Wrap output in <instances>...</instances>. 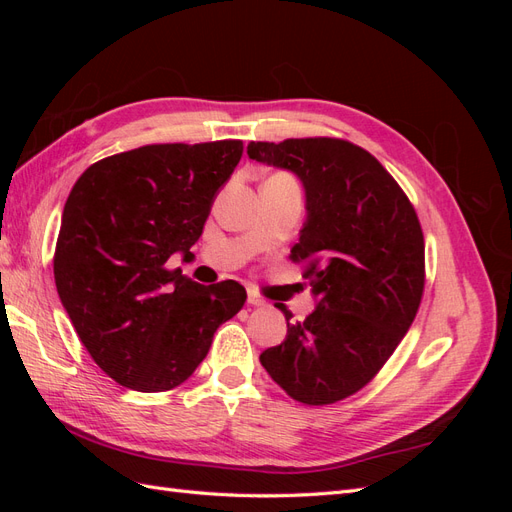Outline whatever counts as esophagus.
I'll use <instances>...</instances> for the list:
<instances>
[{
	"label": "esophagus",
	"mask_w": 512,
	"mask_h": 512,
	"mask_svg": "<svg viewBox=\"0 0 512 512\" xmlns=\"http://www.w3.org/2000/svg\"><path fill=\"white\" fill-rule=\"evenodd\" d=\"M247 303L252 307H267V301L262 299L256 290H247Z\"/></svg>",
	"instance_id": "1"
}]
</instances>
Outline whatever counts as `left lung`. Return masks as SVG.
Segmentation results:
<instances>
[{
    "mask_svg": "<svg viewBox=\"0 0 512 512\" xmlns=\"http://www.w3.org/2000/svg\"><path fill=\"white\" fill-rule=\"evenodd\" d=\"M247 156L303 183L307 220L290 258L307 262L316 299L303 322L280 307L286 339L260 363L301 404H335L361 391L410 329L425 286L421 224L384 166L348 141L250 143Z\"/></svg>",
    "mask_w": 512,
    "mask_h": 512,
    "instance_id": "1",
    "label": "left lung"
}]
</instances>
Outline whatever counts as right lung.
Here are the masks:
<instances>
[{
    "instance_id": "obj_1",
    "label": "right lung",
    "mask_w": 512,
    "mask_h": 512,
    "mask_svg": "<svg viewBox=\"0 0 512 512\" xmlns=\"http://www.w3.org/2000/svg\"><path fill=\"white\" fill-rule=\"evenodd\" d=\"M241 153V141L147 145L91 164L74 183L55 286L91 359L121 386L175 389L243 307L237 282L200 286L166 269L173 254H192Z\"/></svg>"
}]
</instances>
